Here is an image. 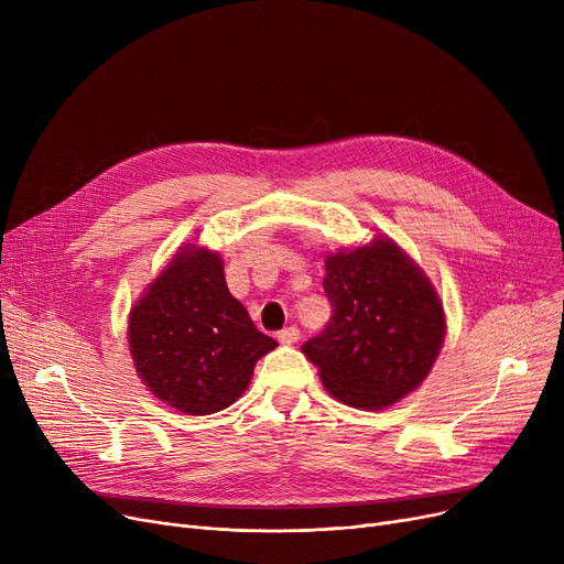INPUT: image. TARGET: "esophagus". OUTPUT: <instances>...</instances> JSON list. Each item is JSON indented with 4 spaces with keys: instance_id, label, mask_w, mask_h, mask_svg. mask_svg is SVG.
I'll return each mask as SVG.
<instances>
[{
    "instance_id": "34e87169",
    "label": "esophagus",
    "mask_w": 564,
    "mask_h": 564,
    "mask_svg": "<svg viewBox=\"0 0 564 564\" xmlns=\"http://www.w3.org/2000/svg\"><path fill=\"white\" fill-rule=\"evenodd\" d=\"M276 338H279L281 345H292V343L300 340V329L297 327H285L283 332H279Z\"/></svg>"
}]
</instances>
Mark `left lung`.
<instances>
[{
	"label": "left lung",
	"instance_id": "8db88e82",
	"mask_svg": "<svg viewBox=\"0 0 564 564\" xmlns=\"http://www.w3.org/2000/svg\"><path fill=\"white\" fill-rule=\"evenodd\" d=\"M332 319L302 345L336 400L377 411L430 375L446 315L430 279L391 237L324 260Z\"/></svg>",
	"mask_w": 564,
	"mask_h": 564
}]
</instances>
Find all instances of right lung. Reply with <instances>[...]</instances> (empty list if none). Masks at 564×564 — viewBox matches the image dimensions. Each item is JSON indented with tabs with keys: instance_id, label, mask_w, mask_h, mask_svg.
I'll return each mask as SVG.
<instances>
[{
	"instance_id": "1",
	"label": "right lung",
	"mask_w": 564,
	"mask_h": 564,
	"mask_svg": "<svg viewBox=\"0 0 564 564\" xmlns=\"http://www.w3.org/2000/svg\"><path fill=\"white\" fill-rule=\"evenodd\" d=\"M134 368L169 406L207 416L240 398L279 343L228 292L219 253L183 247L130 311Z\"/></svg>"
}]
</instances>
